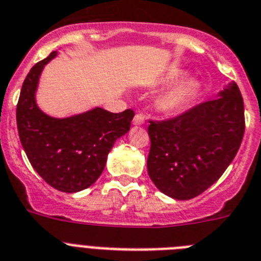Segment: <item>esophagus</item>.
Wrapping results in <instances>:
<instances>
[{
    "instance_id": "1",
    "label": "esophagus",
    "mask_w": 261,
    "mask_h": 261,
    "mask_svg": "<svg viewBox=\"0 0 261 261\" xmlns=\"http://www.w3.org/2000/svg\"><path fill=\"white\" fill-rule=\"evenodd\" d=\"M143 123H144L143 114H141V113L135 114V117H134V124H143Z\"/></svg>"
}]
</instances>
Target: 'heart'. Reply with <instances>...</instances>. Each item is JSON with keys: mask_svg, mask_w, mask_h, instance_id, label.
I'll return each instance as SVG.
<instances>
[{"mask_svg": "<svg viewBox=\"0 0 261 261\" xmlns=\"http://www.w3.org/2000/svg\"><path fill=\"white\" fill-rule=\"evenodd\" d=\"M181 75H183V71H180V70L172 71V73L167 75L166 82H175L179 78H181ZM195 90H196V85H195L194 81H185V82H181L180 85L175 86L174 89H171L170 91L164 94L163 97L159 99V106L164 111L178 110V109L185 106L188 100L191 99L192 95L195 94Z\"/></svg>", "mask_w": 261, "mask_h": 261, "instance_id": "1", "label": "heart"}]
</instances>
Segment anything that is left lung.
Instances as JSON below:
<instances>
[{
	"label": "left lung",
	"mask_w": 261,
	"mask_h": 261,
	"mask_svg": "<svg viewBox=\"0 0 261 261\" xmlns=\"http://www.w3.org/2000/svg\"><path fill=\"white\" fill-rule=\"evenodd\" d=\"M219 95L176 117L148 120V175L163 194L178 200L198 196L238 154L246 128L242 93L232 82Z\"/></svg>",
	"instance_id": "obj_1"
}]
</instances>
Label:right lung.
Segmentation results:
<instances>
[{"label":"right lung","instance_id":"obj_1","mask_svg":"<svg viewBox=\"0 0 261 261\" xmlns=\"http://www.w3.org/2000/svg\"><path fill=\"white\" fill-rule=\"evenodd\" d=\"M50 53L32 67L17 103L19 141L33 168L43 180L62 192H78L97 180L107 154L118 138L130 130L134 111L110 113L100 107L70 118H53L39 110L36 90Z\"/></svg>","mask_w":261,"mask_h":261}]
</instances>
